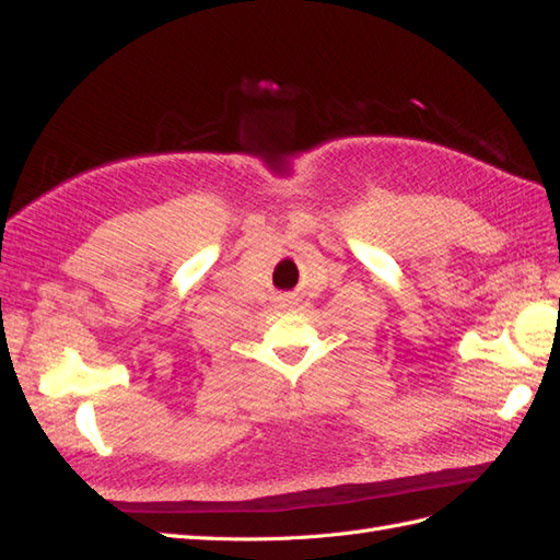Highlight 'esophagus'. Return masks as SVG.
Masks as SVG:
<instances>
[{"instance_id": "esophagus-1", "label": "esophagus", "mask_w": 560, "mask_h": 560, "mask_svg": "<svg viewBox=\"0 0 560 560\" xmlns=\"http://www.w3.org/2000/svg\"><path fill=\"white\" fill-rule=\"evenodd\" d=\"M279 300H281V305L285 307V305H293V303H295V295H293V293H285V295H281Z\"/></svg>"}]
</instances>
